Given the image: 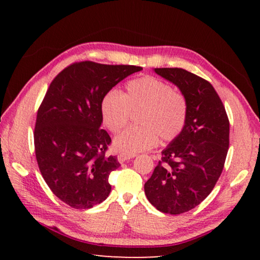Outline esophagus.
Returning a JSON list of instances; mask_svg holds the SVG:
<instances>
[{
    "label": "esophagus",
    "instance_id": "esophagus-1",
    "mask_svg": "<svg viewBox=\"0 0 260 260\" xmlns=\"http://www.w3.org/2000/svg\"><path fill=\"white\" fill-rule=\"evenodd\" d=\"M135 157V155H129V153H119V155H118V160H119V162H124V161H126V160H128V159H132V158H134Z\"/></svg>",
    "mask_w": 260,
    "mask_h": 260
}]
</instances>
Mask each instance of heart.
<instances>
[{"label":"heart","mask_w":260,"mask_h":260,"mask_svg":"<svg viewBox=\"0 0 260 260\" xmlns=\"http://www.w3.org/2000/svg\"><path fill=\"white\" fill-rule=\"evenodd\" d=\"M140 110V126L129 127L114 139L116 150L129 155L148 150L157 143L158 136L169 142L178 138L186 126L187 99L155 77L133 79L126 83L124 94L110 90L101 101L102 120L112 133L128 124L132 111Z\"/></svg>","instance_id":"obj_1"}]
</instances>
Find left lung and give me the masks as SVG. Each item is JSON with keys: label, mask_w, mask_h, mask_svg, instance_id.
<instances>
[{"label": "left lung", "mask_w": 260, "mask_h": 260, "mask_svg": "<svg viewBox=\"0 0 260 260\" xmlns=\"http://www.w3.org/2000/svg\"><path fill=\"white\" fill-rule=\"evenodd\" d=\"M153 71L184 95L188 117L181 134L161 151L144 192L160 212L180 214L203 202L217 183L230 147V121L209 81L183 69Z\"/></svg>", "instance_id": "left-lung-1"}]
</instances>
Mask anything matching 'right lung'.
<instances>
[{"label": "right lung", "instance_id": "obj_1", "mask_svg": "<svg viewBox=\"0 0 260 260\" xmlns=\"http://www.w3.org/2000/svg\"><path fill=\"white\" fill-rule=\"evenodd\" d=\"M141 70L79 61L57 74L48 88L35 122V156L50 190L73 209L93 208L111 191L109 175L120 164L105 153L111 138L101 128V101Z\"/></svg>", "mask_w": 260, "mask_h": 260}]
</instances>
